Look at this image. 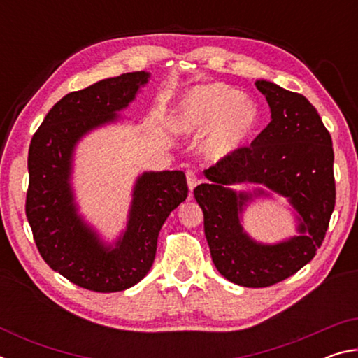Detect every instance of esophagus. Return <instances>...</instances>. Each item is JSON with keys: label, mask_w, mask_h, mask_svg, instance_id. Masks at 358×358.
<instances>
[{"label": "esophagus", "mask_w": 358, "mask_h": 358, "mask_svg": "<svg viewBox=\"0 0 358 358\" xmlns=\"http://www.w3.org/2000/svg\"><path fill=\"white\" fill-rule=\"evenodd\" d=\"M186 181H187V187H189V191L192 192L194 187L197 186V177H196V173H194L192 171H186Z\"/></svg>", "instance_id": "34e87169"}]
</instances>
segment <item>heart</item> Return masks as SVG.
I'll return each instance as SVG.
<instances>
[{
  "label": "heart",
  "mask_w": 358,
  "mask_h": 358,
  "mask_svg": "<svg viewBox=\"0 0 358 358\" xmlns=\"http://www.w3.org/2000/svg\"><path fill=\"white\" fill-rule=\"evenodd\" d=\"M259 118V107L250 96L240 94L226 83H208L181 98L173 128L186 137L207 132L202 143L203 155L220 161L250 141Z\"/></svg>",
  "instance_id": "heart-1"
}]
</instances>
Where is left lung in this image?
I'll use <instances>...</instances> for the list:
<instances>
[{
    "mask_svg": "<svg viewBox=\"0 0 358 358\" xmlns=\"http://www.w3.org/2000/svg\"><path fill=\"white\" fill-rule=\"evenodd\" d=\"M256 87L270 106L271 121L254 138L205 171L207 183L194 189L203 211V229L217 271L243 287H268L296 273L316 256L335 208L330 132L305 96L268 80ZM252 182L287 196L297 211L299 234L275 245L252 241L241 213L263 190L235 192Z\"/></svg>",
    "mask_w": 358,
    "mask_h": 358,
    "instance_id": "8db88e82",
    "label": "left lung"
}]
</instances>
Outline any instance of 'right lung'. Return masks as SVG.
I'll return each instance as SVG.
<instances>
[{
    "instance_id": "add662e5",
    "label": "right lung",
    "mask_w": 358,
    "mask_h": 358,
    "mask_svg": "<svg viewBox=\"0 0 358 358\" xmlns=\"http://www.w3.org/2000/svg\"><path fill=\"white\" fill-rule=\"evenodd\" d=\"M148 78L150 72H128L66 94L29 143L25 211L36 246L52 270L94 292H120L143 280L162 224L187 197L181 171L143 172L132 191L124 232L112 245L78 215L71 186L76 145L93 129L118 121V112Z\"/></svg>"
}]
</instances>
